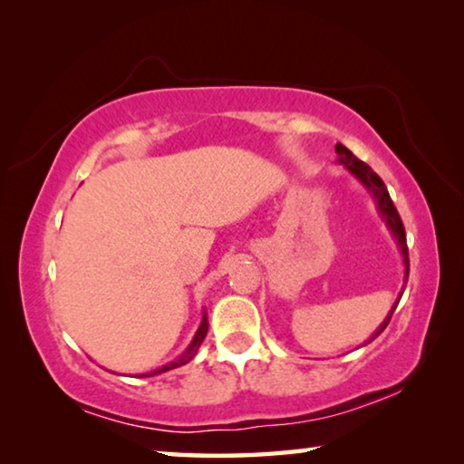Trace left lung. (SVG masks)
<instances>
[{
  "mask_svg": "<svg viewBox=\"0 0 464 464\" xmlns=\"http://www.w3.org/2000/svg\"><path fill=\"white\" fill-rule=\"evenodd\" d=\"M335 153L340 155V161L343 163L345 168H348V169L352 171V174H354L358 179H362L366 188H371V192L374 194L376 202H379L381 215H382L384 218H387V225L391 227V231H392V235H395V239H397V243H399V247H401V251H403V257H405V274H407V276H410V257H407V237H405V227H403L401 217H399V213H397L395 204H392V200H391L387 186H384L382 179L374 174L372 168H371V166H366L364 161H360L358 157H356L354 153H352L348 147H343L342 143H337V145H335ZM397 304H399V303H395V307L391 309L389 317L382 321V325H381L379 329H376V334L371 337V340H374V337H379V335L384 332V327L389 325V321H391V317H392V311L397 309Z\"/></svg>",
  "mask_w": 464,
  "mask_h": 464,
  "instance_id": "left-lung-1",
  "label": "left lung"
}]
</instances>
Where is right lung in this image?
<instances>
[{
	"mask_svg": "<svg viewBox=\"0 0 464 464\" xmlns=\"http://www.w3.org/2000/svg\"><path fill=\"white\" fill-rule=\"evenodd\" d=\"M207 332H208V321H207V315H204L202 324H200V329H198V332H196L194 340H192V343H190V348H188L182 356H179L178 360H174V362H169V364H166V366L157 368V371H153V372H147V374H140V376H155V374H161V372H166V371H171V368H178V366H184L186 362H190V360H192L194 354H196V350L200 348V343H202V340H204V335H207Z\"/></svg>",
	"mask_w": 464,
	"mask_h": 464,
	"instance_id": "add662e5",
	"label": "right lung"
}]
</instances>
